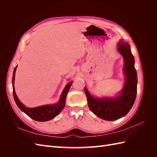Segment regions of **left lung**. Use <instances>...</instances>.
Returning a JSON list of instances; mask_svg holds the SVG:
<instances>
[{
	"label": "left lung",
	"mask_w": 157,
	"mask_h": 157,
	"mask_svg": "<svg viewBox=\"0 0 157 157\" xmlns=\"http://www.w3.org/2000/svg\"><path fill=\"white\" fill-rule=\"evenodd\" d=\"M117 50L124 61L125 82L119 96L101 99L94 98L86 87L84 88L90 109L97 117L105 121L117 120L127 115L134 105L137 95V73L130 46L128 42L121 40L118 44Z\"/></svg>",
	"instance_id": "8db88e82"
}]
</instances>
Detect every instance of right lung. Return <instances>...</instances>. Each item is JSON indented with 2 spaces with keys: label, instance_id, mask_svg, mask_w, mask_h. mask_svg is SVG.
Wrapping results in <instances>:
<instances>
[{
  "label": "right lung",
  "instance_id": "obj_1",
  "mask_svg": "<svg viewBox=\"0 0 157 157\" xmlns=\"http://www.w3.org/2000/svg\"><path fill=\"white\" fill-rule=\"evenodd\" d=\"M17 66L13 70V77H12V87H13V98L15 100L17 107L21 110L24 112L27 115L29 116L32 119L36 121L44 122L50 121L52 118L56 117L58 114L63 110V109L65 104L66 96H67V92L72 84L73 82H69L65 87L64 88L62 93H61L59 101L58 103L54 104V105H46L35 108H29L25 107L23 103H21L20 99H18L17 95L14 89V79H15V73L16 71Z\"/></svg>",
  "mask_w": 157,
  "mask_h": 157
}]
</instances>
